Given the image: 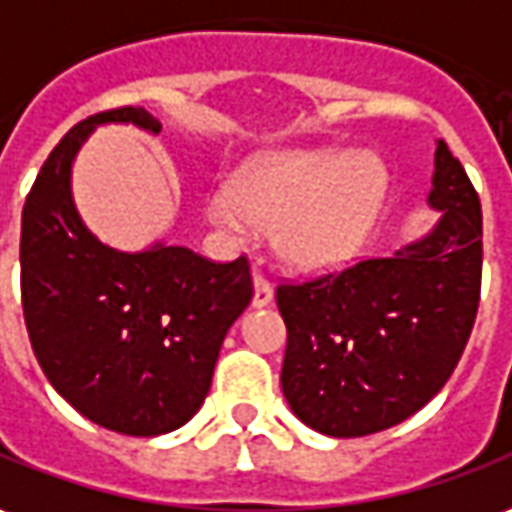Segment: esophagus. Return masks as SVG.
<instances>
[{
  "label": "esophagus",
  "mask_w": 512,
  "mask_h": 512,
  "mask_svg": "<svg viewBox=\"0 0 512 512\" xmlns=\"http://www.w3.org/2000/svg\"><path fill=\"white\" fill-rule=\"evenodd\" d=\"M270 301H273V284L262 273H256L253 276V306L264 309V306H270Z\"/></svg>",
  "instance_id": "esophagus-1"
}]
</instances>
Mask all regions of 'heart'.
<instances>
[{
	"mask_svg": "<svg viewBox=\"0 0 512 512\" xmlns=\"http://www.w3.org/2000/svg\"><path fill=\"white\" fill-rule=\"evenodd\" d=\"M387 172L370 153H287L248 167L234 189L209 200L225 234L250 239L276 231L281 259L298 270H331L365 242L382 209Z\"/></svg>",
	"mask_w": 512,
	"mask_h": 512,
	"instance_id": "b5f03b06",
	"label": "heart"
}]
</instances>
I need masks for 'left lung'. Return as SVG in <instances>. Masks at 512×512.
<instances>
[{"instance_id": "left-lung-1", "label": "left lung", "mask_w": 512, "mask_h": 512, "mask_svg": "<svg viewBox=\"0 0 512 512\" xmlns=\"http://www.w3.org/2000/svg\"><path fill=\"white\" fill-rule=\"evenodd\" d=\"M429 206L435 228L384 259L281 284V390L303 424L362 438L407 421L440 393L471 337L482 284V209L440 139Z\"/></svg>"}]
</instances>
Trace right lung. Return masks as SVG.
I'll use <instances>...</instances> for the list:
<instances>
[{
	"mask_svg": "<svg viewBox=\"0 0 512 512\" xmlns=\"http://www.w3.org/2000/svg\"><path fill=\"white\" fill-rule=\"evenodd\" d=\"M100 125L161 133L144 108L88 116L63 136L21 211V306L49 384L88 421L155 438L206 401L222 340L253 298L245 256L217 264L181 245L116 250L80 220L72 164Z\"/></svg>",
	"mask_w": 512,
	"mask_h": 512,
	"instance_id": "1",
	"label": "right lung"
}]
</instances>
